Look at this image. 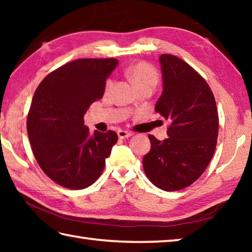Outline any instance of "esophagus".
Here are the masks:
<instances>
[{
  "label": "esophagus",
  "instance_id": "esophagus-1",
  "mask_svg": "<svg viewBox=\"0 0 252 252\" xmlns=\"http://www.w3.org/2000/svg\"><path fill=\"white\" fill-rule=\"evenodd\" d=\"M132 135L131 132L129 131H125V130H119L118 131V136L120 139H126V138H130V136Z\"/></svg>",
  "mask_w": 252,
  "mask_h": 252
}]
</instances>
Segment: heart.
Returning a JSON list of instances; mask_svg holds the SVG:
<instances>
[{
	"instance_id": "obj_1",
	"label": "heart",
	"mask_w": 252,
	"mask_h": 252,
	"mask_svg": "<svg viewBox=\"0 0 252 252\" xmlns=\"http://www.w3.org/2000/svg\"><path fill=\"white\" fill-rule=\"evenodd\" d=\"M127 75L132 80V82L135 84L136 88L148 84L155 87L158 82V74L155 67L144 62L136 63V64L132 65L127 70ZM111 87H112V80H109L106 82V89H110Z\"/></svg>"
}]
</instances>
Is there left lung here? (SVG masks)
<instances>
[{"label":"left lung","mask_w":252,"mask_h":252,"mask_svg":"<svg viewBox=\"0 0 252 252\" xmlns=\"http://www.w3.org/2000/svg\"><path fill=\"white\" fill-rule=\"evenodd\" d=\"M162 94L155 110L169 122L163 141L149 135L143 169L153 185L177 191L192 185L208 167L218 138L215 96L201 75L183 60L160 55Z\"/></svg>","instance_id":"left-lung-1"}]
</instances>
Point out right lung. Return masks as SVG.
Returning a JSON list of instances; mask_svg holds the SVG:
<instances>
[{
	"label": "right lung",
	"instance_id": "right-lung-1",
	"mask_svg": "<svg viewBox=\"0 0 252 252\" xmlns=\"http://www.w3.org/2000/svg\"><path fill=\"white\" fill-rule=\"evenodd\" d=\"M117 59H80L45 76L34 93L27 127L37 163L50 179L69 189L94 183L118 141L116 132L90 133L84 114L103 96Z\"/></svg>",
	"mask_w": 252,
	"mask_h": 252
}]
</instances>
